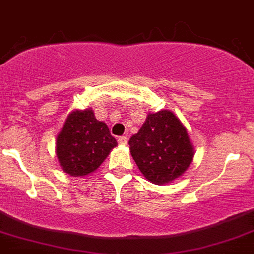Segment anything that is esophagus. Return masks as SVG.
Masks as SVG:
<instances>
[{"label": "esophagus", "instance_id": "esophagus-1", "mask_svg": "<svg viewBox=\"0 0 254 254\" xmlns=\"http://www.w3.org/2000/svg\"><path fill=\"white\" fill-rule=\"evenodd\" d=\"M118 142H119L120 145H127V136H119V139H118Z\"/></svg>", "mask_w": 254, "mask_h": 254}]
</instances>
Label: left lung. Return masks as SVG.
Segmentation results:
<instances>
[{"mask_svg": "<svg viewBox=\"0 0 254 254\" xmlns=\"http://www.w3.org/2000/svg\"><path fill=\"white\" fill-rule=\"evenodd\" d=\"M129 145L140 171L156 185L169 184L181 176L195 155L186 127L170 110L149 113Z\"/></svg>", "mask_w": 254, "mask_h": 254, "instance_id": "1", "label": "left lung"}]
</instances>
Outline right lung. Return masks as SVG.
Here are the masks:
<instances>
[{
  "mask_svg": "<svg viewBox=\"0 0 254 254\" xmlns=\"http://www.w3.org/2000/svg\"><path fill=\"white\" fill-rule=\"evenodd\" d=\"M117 145L107 124L95 119L89 108L68 115L57 136L56 152L63 171L85 176L94 172Z\"/></svg>",
  "mask_w": 254,
  "mask_h": 254,
  "instance_id": "obj_1",
  "label": "right lung"
}]
</instances>
